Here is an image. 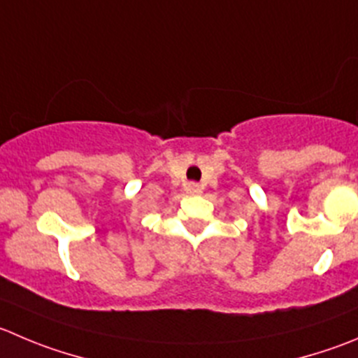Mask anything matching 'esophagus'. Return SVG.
Wrapping results in <instances>:
<instances>
[{
    "mask_svg": "<svg viewBox=\"0 0 358 358\" xmlns=\"http://www.w3.org/2000/svg\"><path fill=\"white\" fill-rule=\"evenodd\" d=\"M186 189H188V193H192V195H199V193L202 192L200 185H196V182H188V185H186Z\"/></svg>",
    "mask_w": 358,
    "mask_h": 358,
    "instance_id": "34e87169",
    "label": "esophagus"
}]
</instances>
